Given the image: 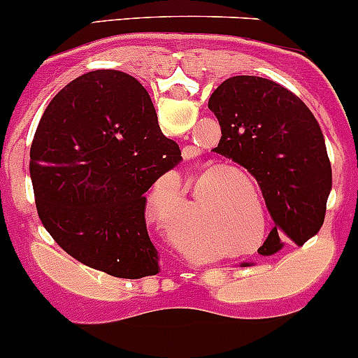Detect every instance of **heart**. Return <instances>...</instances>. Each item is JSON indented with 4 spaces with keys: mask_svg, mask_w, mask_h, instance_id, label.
Instances as JSON below:
<instances>
[{
    "mask_svg": "<svg viewBox=\"0 0 358 358\" xmlns=\"http://www.w3.org/2000/svg\"><path fill=\"white\" fill-rule=\"evenodd\" d=\"M194 213L197 227L218 229L227 239L238 241L257 231L266 222V203L259 185L246 173L232 168L208 166L196 185ZM171 236V229H168ZM175 241L189 250L192 238L183 227H176Z\"/></svg>",
    "mask_w": 358,
    "mask_h": 358,
    "instance_id": "1",
    "label": "heart"
}]
</instances>
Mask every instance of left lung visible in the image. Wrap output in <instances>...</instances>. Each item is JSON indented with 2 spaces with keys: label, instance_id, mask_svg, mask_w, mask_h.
<instances>
[{
  "label": "left lung",
  "instance_id": "left-lung-1",
  "mask_svg": "<svg viewBox=\"0 0 358 358\" xmlns=\"http://www.w3.org/2000/svg\"><path fill=\"white\" fill-rule=\"evenodd\" d=\"M220 124L213 152L243 166L259 183L273 229L259 250L271 255L292 241L303 246L324 225L332 168L311 110L273 80L232 76L211 94Z\"/></svg>",
  "mask_w": 358,
  "mask_h": 358
}]
</instances>
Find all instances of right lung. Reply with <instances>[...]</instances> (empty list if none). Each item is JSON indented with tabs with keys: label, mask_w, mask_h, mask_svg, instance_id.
<instances>
[{
	"label": "right lung",
	"mask_w": 358,
	"mask_h": 358,
	"mask_svg": "<svg viewBox=\"0 0 358 358\" xmlns=\"http://www.w3.org/2000/svg\"><path fill=\"white\" fill-rule=\"evenodd\" d=\"M29 157L38 217L66 253L117 278L157 275L145 192L182 152L134 76L96 69L69 82L45 108Z\"/></svg>",
	"instance_id": "1"
}]
</instances>
